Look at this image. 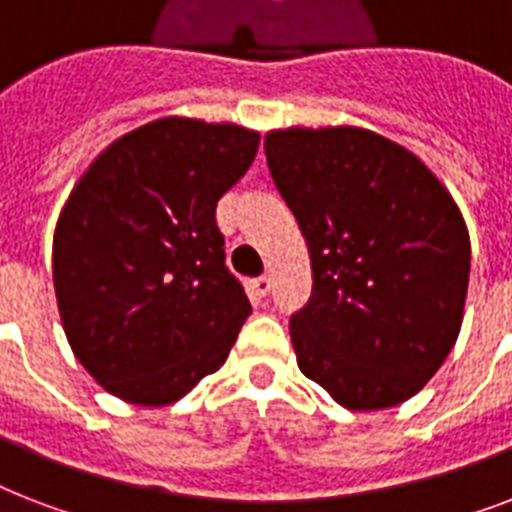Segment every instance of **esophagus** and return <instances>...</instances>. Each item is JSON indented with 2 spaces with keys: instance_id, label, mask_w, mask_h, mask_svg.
Returning <instances> with one entry per match:
<instances>
[{
  "instance_id": "obj_1",
  "label": "esophagus",
  "mask_w": 512,
  "mask_h": 512,
  "mask_svg": "<svg viewBox=\"0 0 512 512\" xmlns=\"http://www.w3.org/2000/svg\"><path fill=\"white\" fill-rule=\"evenodd\" d=\"M252 289H255V295L257 297H265V295H271V289H273V276H260V279L252 281Z\"/></svg>"
}]
</instances>
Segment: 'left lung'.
<instances>
[{
    "mask_svg": "<svg viewBox=\"0 0 512 512\" xmlns=\"http://www.w3.org/2000/svg\"><path fill=\"white\" fill-rule=\"evenodd\" d=\"M265 159L311 252L313 295L289 327L300 372L350 412L404 404L460 335V207L412 151L361 127L271 130Z\"/></svg>",
    "mask_w": 512,
    "mask_h": 512,
    "instance_id": "left-lung-1",
    "label": "left lung"
}]
</instances>
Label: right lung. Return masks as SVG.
I'll return each mask as SVG.
<instances>
[{
    "label": "right lung",
    "mask_w": 512,
    "mask_h": 512,
    "mask_svg": "<svg viewBox=\"0 0 512 512\" xmlns=\"http://www.w3.org/2000/svg\"><path fill=\"white\" fill-rule=\"evenodd\" d=\"M260 132L164 116L98 154L60 209L52 281L79 364L138 406H167L217 372L252 313L225 268L217 199Z\"/></svg>",
    "instance_id": "right-lung-1"
}]
</instances>
